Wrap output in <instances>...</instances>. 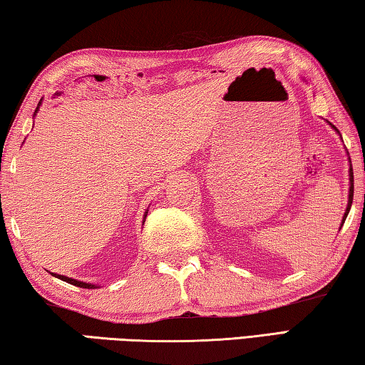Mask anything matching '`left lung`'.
Listing matches in <instances>:
<instances>
[{
	"mask_svg": "<svg viewBox=\"0 0 365 365\" xmlns=\"http://www.w3.org/2000/svg\"><path fill=\"white\" fill-rule=\"evenodd\" d=\"M330 126H331V128L338 133V129L334 128L331 123H330ZM352 195H354V176H352V168H349V199H348V207H346V212H344V217H343L341 226H343L344 220H346V217H348V213H349V208H351V204H352ZM341 226H339V228H341Z\"/></svg>",
	"mask_w": 365,
	"mask_h": 365,
	"instance_id": "1",
	"label": "left lung"
}]
</instances>
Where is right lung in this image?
Returning <instances> with one entry per match:
<instances>
[{
  "label": "right lung",
  "instance_id": "1",
  "mask_svg": "<svg viewBox=\"0 0 365 365\" xmlns=\"http://www.w3.org/2000/svg\"><path fill=\"white\" fill-rule=\"evenodd\" d=\"M40 103H41V100L38 101V106H37V110H35V113L38 111V108H40ZM147 213H148V210L145 212V215H143V217H147ZM51 274H53V277L59 278V279H63V282H66V283L74 284V286H79V288H86V289H95V288H98L97 284H92V283H83V282H79V279H74V278H69V277H63V274H56V273H51Z\"/></svg>",
  "mask_w": 365,
  "mask_h": 365
}]
</instances>
